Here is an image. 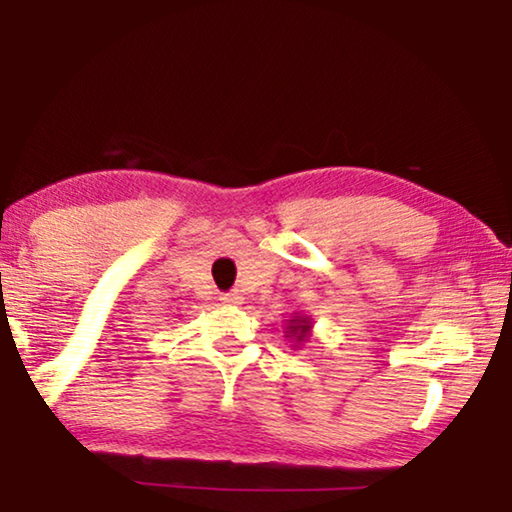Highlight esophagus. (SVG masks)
<instances>
[{"mask_svg":"<svg viewBox=\"0 0 512 512\" xmlns=\"http://www.w3.org/2000/svg\"><path fill=\"white\" fill-rule=\"evenodd\" d=\"M221 300H223V303H226V305H242L244 298H242L240 291H230V293H223Z\"/></svg>","mask_w":512,"mask_h":512,"instance_id":"obj_1","label":"esophagus"}]
</instances>
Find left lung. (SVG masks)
Listing matches in <instances>:
<instances>
[{"mask_svg":"<svg viewBox=\"0 0 512 512\" xmlns=\"http://www.w3.org/2000/svg\"><path fill=\"white\" fill-rule=\"evenodd\" d=\"M310 331H312L310 317H300V314H296V317L289 319V326H286V338H291L296 342H305L307 338H310Z\"/></svg>","mask_w":512,"mask_h":512,"instance_id":"1","label":"left lung"}]
</instances>
